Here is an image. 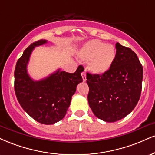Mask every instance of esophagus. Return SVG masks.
Wrapping results in <instances>:
<instances>
[{
    "label": "esophagus",
    "mask_w": 155,
    "mask_h": 155,
    "mask_svg": "<svg viewBox=\"0 0 155 155\" xmlns=\"http://www.w3.org/2000/svg\"><path fill=\"white\" fill-rule=\"evenodd\" d=\"M81 76H82V79L84 81H86L87 80V77H86V70H84L82 73H81Z\"/></svg>",
    "instance_id": "34e87169"
}]
</instances>
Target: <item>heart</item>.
<instances>
[{
    "mask_svg": "<svg viewBox=\"0 0 155 155\" xmlns=\"http://www.w3.org/2000/svg\"><path fill=\"white\" fill-rule=\"evenodd\" d=\"M79 56L89 62V69L92 74L102 75L111 68L116 58V50L111 44L93 39L85 43L79 51Z\"/></svg>",
    "mask_w": 155,
    "mask_h": 155,
    "instance_id": "obj_1",
    "label": "heart"
}]
</instances>
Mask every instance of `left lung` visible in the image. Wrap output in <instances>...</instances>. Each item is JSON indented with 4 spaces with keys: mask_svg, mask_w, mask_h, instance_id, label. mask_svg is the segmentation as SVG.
<instances>
[{
    "mask_svg": "<svg viewBox=\"0 0 155 155\" xmlns=\"http://www.w3.org/2000/svg\"><path fill=\"white\" fill-rule=\"evenodd\" d=\"M116 58L102 75L87 74L89 106L96 117L106 122L122 120L134 109L142 89L143 67L136 53L116 44Z\"/></svg>",
    "mask_w": 155,
    "mask_h": 155,
    "instance_id": "obj_1",
    "label": "left lung"
}]
</instances>
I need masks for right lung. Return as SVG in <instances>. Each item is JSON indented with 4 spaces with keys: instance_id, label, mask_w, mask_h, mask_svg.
<instances>
[{
    "instance_id": "1",
    "label": "right lung",
    "mask_w": 155,
    "mask_h": 155,
    "mask_svg": "<svg viewBox=\"0 0 155 155\" xmlns=\"http://www.w3.org/2000/svg\"><path fill=\"white\" fill-rule=\"evenodd\" d=\"M47 43L39 40L31 44L17 60L15 71V90L23 109L33 120L44 124H52L66 114L76 87L83 79L81 68L74 74L58 69L47 77L35 81L27 70L32 51L35 47Z\"/></svg>"
}]
</instances>
